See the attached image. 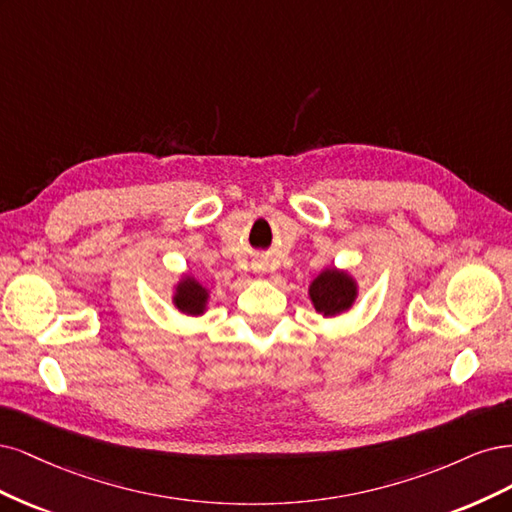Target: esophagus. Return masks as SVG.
<instances>
[{
    "label": "esophagus",
    "instance_id": "esophagus-1",
    "mask_svg": "<svg viewBox=\"0 0 512 512\" xmlns=\"http://www.w3.org/2000/svg\"><path fill=\"white\" fill-rule=\"evenodd\" d=\"M253 272H257V274H263V272H266V261L257 259V261L253 263Z\"/></svg>",
    "mask_w": 512,
    "mask_h": 512
}]
</instances>
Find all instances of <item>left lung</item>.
<instances>
[{
	"instance_id": "left-lung-1",
	"label": "left lung",
	"mask_w": 512,
	"mask_h": 512,
	"mask_svg": "<svg viewBox=\"0 0 512 512\" xmlns=\"http://www.w3.org/2000/svg\"><path fill=\"white\" fill-rule=\"evenodd\" d=\"M308 298L321 317H340L355 306L359 283L349 270H340L336 266L325 268L308 285Z\"/></svg>"
}]
</instances>
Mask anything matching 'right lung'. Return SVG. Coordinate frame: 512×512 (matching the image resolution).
<instances>
[{
    "mask_svg": "<svg viewBox=\"0 0 512 512\" xmlns=\"http://www.w3.org/2000/svg\"><path fill=\"white\" fill-rule=\"evenodd\" d=\"M172 304L180 315L202 317L210 306V289L193 274L185 272L172 285Z\"/></svg>",
    "mask_w": 512,
    "mask_h": 512,
    "instance_id": "right-lung-1",
    "label": "right lung"
}]
</instances>
